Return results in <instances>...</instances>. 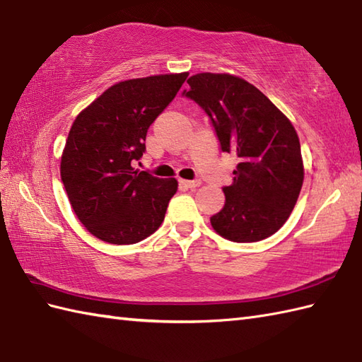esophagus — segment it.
I'll list each match as a JSON object with an SVG mask.
<instances>
[{"label":"esophagus","instance_id":"1","mask_svg":"<svg viewBox=\"0 0 362 362\" xmlns=\"http://www.w3.org/2000/svg\"><path fill=\"white\" fill-rule=\"evenodd\" d=\"M180 185L193 189V188H197L199 185H201V180H180Z\"/></svg>","mask_w":362,"mask_h":362}]
</instances>
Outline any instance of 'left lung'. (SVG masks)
I'll use <instances>...</instances> for the list:
<instances>
[{"label":"left lung","mask_w":362,"mask_h":362,"mask_svg":"<svg viewBox=\"0 0 362 362\" xmlns=\"http://www.w3.org/2000/svg\"><path fill=\"white\" fill-rule=\"evenodd\" d=\"M183 96L211 119L222 152L240 163L224 187V209L210 218L213 228L233 243L274 235L294 209L303 183V161L294 126L252 83L232 74L201 73L188 79Z\"/></svg>","instance_id":"obj_1"}]
</instances>
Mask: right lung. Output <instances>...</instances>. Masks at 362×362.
<instances>
[{
    "instance_id": "obj_1",
    "label": "right lung",
    "mask_w": 362,
    "mask_h": 362,
    "mask_svg": "<svg viewBox=\"0 0 362 362\" xmlns=\"http://www.w3.org/2000/svg\"><path fill=\"white\" fill-rule=\"evenodd\" d=\"M187 78L180 73L118 82L74 119L60 175L76 216L101 241L140 243L163 222L177 180L134 165L146 151L149 126Z\"/></svg>"
}]
</instances>
